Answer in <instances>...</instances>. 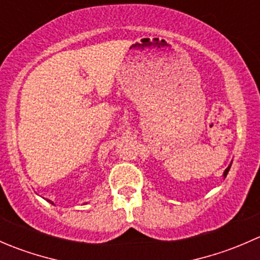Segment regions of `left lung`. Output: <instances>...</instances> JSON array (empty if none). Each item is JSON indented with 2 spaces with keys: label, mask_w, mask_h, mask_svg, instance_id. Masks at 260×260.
I'll return each mask as SVG.
<instances>
[{
  "label": "left lung",
  "mask_w": 260,
  "mask_h": 260,
  "mask_svg": "<svg viewBox=\"0 0 260 260\" xmlns=\"http://www.w3.org/2000/svg\"><path fill=\"white\" fill-rule=\"evenodd\" d=\"M230 167H232V164H230V165H229V166H228V169H226V170H225V171H224V177H226V175H228V172H229Z\"/></svg>",
  "instance_id": "obj_1"
}]
</instances>
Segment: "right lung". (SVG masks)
Instances as JSON below:
<instances>
[{
	"label": "right lung",
	"instance_id": "add662e5",
	"mask_svg": "<svg viewBox=\"0 0 260 260\" xmlns=\"http://www.w3.org/2000/svg\"><path fill=\"white\" fill-rule=\"evenodd\" d=\"M50 201V200H49ZM50 203H51V201H50ZM51 204H54V203H51Z\"/></svg>",
	"mask_w": 260,
	"mask_h": 260
}]
</instances>
